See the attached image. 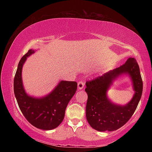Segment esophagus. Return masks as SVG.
Here are the masks:
<instances>
[{
  "mask_svg": "<svg viewBox=\"0 0 152 152\" xmlns=\"http://www.w3.org/2000/svg\"><path fill=\"white\" fill-rule=\"evenodd\" d=\"M85 86V82L83 80H80V82L78 83V89L79 90L82 89L83 88V87Z\"/></svg>",
  "mask_w": 152,
  "mask_h": 152,
  "instance_id": "34e87169",
  "label": "esophagus"
}]
</instances>
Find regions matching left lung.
Wrapping results in <instances>:
<instances>
[{"label": "left lung", "instance_id": "8db88e82", "mask_svg": "<svg viewBox=\"0 0 152 152\" xmlns=\"http://www.w3.org/2000/svg\"><path fill=\"white\" fill-rule=\"evenodd\" d=\"M123 74H127L132 79L135 94L127 104L124 106L112 103L107 91L113 82ZM88 94L86 118L94 129L104 132L118 129L133 115L142 96L143 83L140 69L136 59L129 57L125 63L109 71L91 81L86 83Z\"/></svg>", "mask_w": 152, "mask_h": 152}]
</instances>
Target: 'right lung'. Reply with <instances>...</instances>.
<instances>
[{"label":"right lung","instance_id":"1","mask_svg":"<svg viewBox=\"0 0 152 152\" xmlns=\"http://www.w3.org/2000/svg\"><path fill=\"white\" fill-rule=\"evenodd\" d=\"M34 53L29 50L18 64L14 80V94L22 114L31 125L40 129L51 130L63 121L64 112L77 89L76 82L60 81L49 94L34 97L25 92L22 82V69L27 58Z\"/></svg>","mask_w":152,"mask_h":152}]
</instances>
